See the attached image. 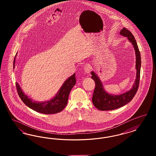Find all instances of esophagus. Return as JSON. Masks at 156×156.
<instances>
[{
	"label": "esophagus",
	"instance_id": "obj_1",
	"mask_svg": "<svg viewBox=\"0 0 156 156\" xmlns=\"http://www.w3.org/2000/svg\"><path fill=\"white\" fill-rule=\"evenodd\" d=\"M84 70H85V73H87V74H90V71H91V67L89 66V64H87V66H85Z\"/></svg>",
	"mask_w": 156,
	"mask_h": 156
}]
</instances>
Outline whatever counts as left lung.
<instances>
[{
    "label": "left lung",
    "mask_w": 156,
    "mask_h": 156,
    "mask_svg": "<svg viewBox=\"0 0 156 156\" xmlns=\"http://www.w3.org/2000/svg\"><path fill=\"white\" fill-rule=\"evenodd\" d=\"M120 34L127 37V39L134 47L136 54V80L130 90L120 95H113L108 93L105 90L102 82L99 76L94 71H92L91 78L95 82V88L92 97V103L100 111L115 110L125 106L132 100L139 88L141 68V56L137 44L132 33L126 28L123 27L120 30Z\"/></svg>",
    "instance_id": "left-lung-1"
}]
</instances>
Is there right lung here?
<instances>
[{
	"label": "right lung",
	"instance_id": "1",
	"mask_svg": "<svg viewBox=\"0 0 156 156\" xmlns=\"http://www.w3.org/2000/svg\"><path fill=\"white\" fill-rule=\"evenodd\" d=\"M16 57L13 61L14 68ZM75 83V74H74L65 81L58 91L57 92L56 95L51 99L45 101L44 102H37L33 101L29 96L26 95L19 84L17 82H16L18 94L24 104L34 111L47 115L58 113L62 111L66 108L69 93Z\"/></svg>",
	"mask_w": 156,
	"mask_h": 156
}]
</instances>
